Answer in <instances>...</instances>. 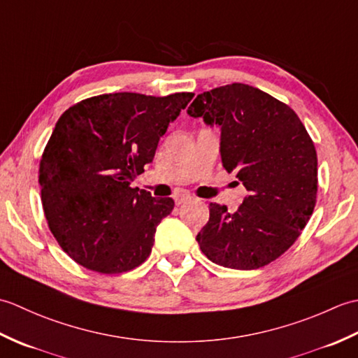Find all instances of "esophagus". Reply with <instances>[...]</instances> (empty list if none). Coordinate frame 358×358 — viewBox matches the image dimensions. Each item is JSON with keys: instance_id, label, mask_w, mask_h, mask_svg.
Masks as SVG:
<instances>
[{"instance_id": "1", "label": "esophagus", "mask_w": 358, "mask_h": 358, "mask_svg": "<svg viewBox=\"0 0 358 358\" xmlns=\"http://www.w3.org/2000/svg\"><path fill=\"white\" fill-rule=\"evenodd\" d=\"M173 200H175V203H177V204H183V203H186L189 200H192V196L189 195V194H186V192H177V194L173 195Z\"/></svg>"}]
</instances>
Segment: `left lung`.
<instances>
[{"label": "left lung", "mask_w": 358, "mask_h": 358, "mask_svg": "<svg viewBox=\"0 0 358 358\" xmlns=\"http://www.w3.org/2000/svg\"><path fill=\"white\" fill-rule=\"evenodd\" d=\"M187 113L220 127L223 167L249 192L234 214L209 204V222L196 235L203 254L241 271L277 260L315 206L317 152L306 127L287 104L243 83L196 95Z\"/></svg>", "instance_id": "8db88e82"}]
</instances>
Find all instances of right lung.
<instances>
[{"mask_svg": "<svg viewBox=\"0 0 358 358\" xmlns=\"http://www.w3.org/2000/svg\"><path fill=\"white\" fill-rule=\"evenodd\" d=\"M192 96L104 94L59 117L38 181L50 232L78 264L121 273L149 257L157 226L172 212L173 200H157L131 185Z\"/></svg>", "mask_w": 358, "mask_h": 358, "instance_id": "obj_1", "label": "right lung"}]
</instances>
